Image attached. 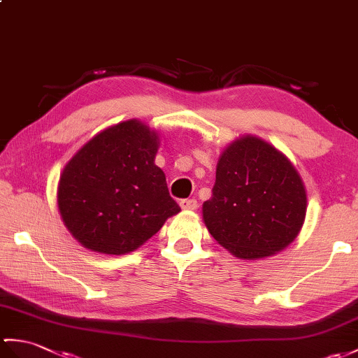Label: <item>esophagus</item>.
Wrapping results in <instances>:
<instances>
[{"mask_svg":"<svg viewBox=\"0 0 358 358\" xmlns=\"http://www.w3.org/2000/svg\"><path fill=\"white\" fill-rule=\"evenodd\" d=\"M180 207L185 210H195L198 207V201L195 198H185L180 201Z\"/></svg>","mask_w":358,"mask_h":358,"instance_id":"34e87169","label":"esophagus"}]
</instances>
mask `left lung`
<instances>
[{"label":"left lung","instance_id":"left-lung-1","mask_svg":"<svg viewBox=\"0 0 358 358\" xmlns=\"http://www.w3.org/2000/svg\"><path fill=\"white\" fill-rule=\"evenodd\" d=\"M305 213L303 182L278 149L245 136L221 154L203 218L210 235L236 257L280 252L297 236Z\"/></svg>","mask_w":358,"mask_h":358}]
</instances>
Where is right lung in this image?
<instances>
[{"label": "right lung", "mask_w": 358, "mask_h": 358, "mask_svg": "<svg viewBox=\"0 0 358 358\" xmlns=\"http://www.w3.org/2000/svg\"><path fill=\"white\" fill-rule=\"evenodd\" d=\"M159 136L138 120L102 131L66 163L57 206L66 229L93 252L136 250L181 209L155 166Z\"/></svg>", "instance_id": "right-lung-1"}]
</instances>
